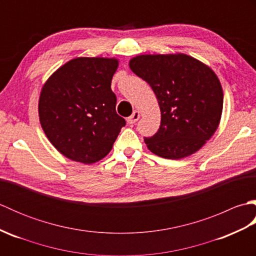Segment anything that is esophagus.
Returning a JSON list of instances; mask_svg holds the SVG:
<instances>
[{"mask_svg": "<svg viewBox=\"0 0 256 256\" xmlns=\"http://www.w3.org/2000/svg\"><path fill=\"white\" fill-rule=\"evenodd\" d=\"M138 118H140V113L138 111H135V112H133V114H132L131 116L128 118V123H130V124L136 123Z\"/></svg>", "mask_w": 256, "mask_h": 256, "instance_id": "obj_1", "label": "esophagus"}]
</instances>
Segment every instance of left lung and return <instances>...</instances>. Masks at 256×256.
Returning a JSON list of instances; mask_svg holds the SVG:
<instances>
[{"label":"left lung","mask_w":256,"mask_h":256,"mask_svg":"<svg viewBox=\"0 0 256 256\" xmlns=\"http://www.w3.org/2000/svg\"><path fill=\"white\" fill-rule=\"evenodd\" d=\"M130 68L152 86L160 108L158 131L144 138L152 153L179 160L202 148L218 128L224 106L216 74L184 54L138 56Z\"/></svg>","instance_id":"left-lung-1"}]
</instances>
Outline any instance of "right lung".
Segmentation results:
<instances>
[{
	"label": "right lung",
	"mask_w": 256,
	"mask_h": 256,
	"mask_svg": "<svg viewBox=\"0 0 256 256\" xmlns=\"http://www.w3.org/2000/svg\"><path fill=\"white\" fill-rule=\"evenodd\" d=\"M114 58L80 57L64 64L40 92V120L50 143L69 160L92 164L112 150L125 120L116 111Z\"/></svg>",
	"instance_id": "add662e5"
}]
</instances>
